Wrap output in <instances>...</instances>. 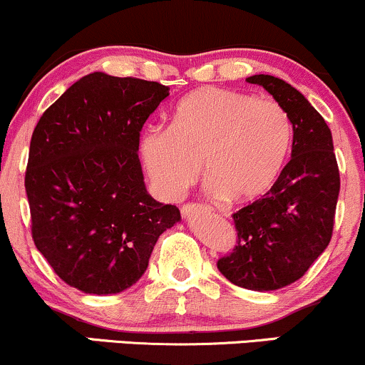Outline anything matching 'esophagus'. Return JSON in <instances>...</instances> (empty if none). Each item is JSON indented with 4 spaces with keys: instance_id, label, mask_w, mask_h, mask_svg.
I'll return each mask as SVG.
<instances>
[{
    "instance_id": "34e87169",
    "label": "esophagus",
    "mask_w": 365,
    "mask_h": 365,
    "mask_svg": "<svg viewBox=\"0 0 365 365\" xmlns=\"http://www.w3.org/2000/svg\"><path fill=\"white\" fill-rule=\"evenodd\" d=\"M209 211H211V207L204 206V204H199V202L183 204V207H182V215H183V216L195 215V212H209Z\"/></svg>"
}]
</instances>
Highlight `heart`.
Segmentation results:
<instances>
[{"instance_id":"b5f03b06","label":"heart","mask_w":365,"mask_h":365,"mask_svg":"<svg viewBox=\"0 0 365 365\" xmlns=\"http://www.w3.org/2000/svg\"><path fill=\"white\" fill-rule=\"evenodd\" d=\"M293 127L274 99L202 87L175 108L168 128H149L142 161L166 199H178L197 182L200 165L215 195L244 204L261 199L282 175Z\"/></svg>"}]
</instances>
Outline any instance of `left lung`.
I'll use <instances>...</instances> for the list:
<instances>
[{"label":"left lung","mask_w":365,"mask_h":365,"mask_svg":"<svg viewBox=\"0 0 365 365\" xmlns=\"http://www.w3.org/2000/svg\"><path fill=\"white\" fill-rule=\"evenodd\" d=\"M287 110L293 125L292 158L261 199L233 212L237 245L217 269L237 287L271 292L295 283L328 247L340 194L331 130L295 87L273 75H254Z\"/></svg>","instance_id":"obj_1"}]
</instances>
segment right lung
<instances>
[{
    "instance_id": "right-lung-1",
    "label": "right lung",
    "mask_w": 365,
    "mask_h": 365,
    "mask_svg": "<svg viewBox=\"0 0 365 365\" xmlns=\"http://www.w3.org/2000/svg\"><path fill=\"white\" fill-rule=\"evenodd\" d=\"M170 87L94 72L37 121L25 192L32 240L53 271L83 293L111 295L139 282L177 206L148 194L140 130Z\"/></svg>"
}]
</instances>
